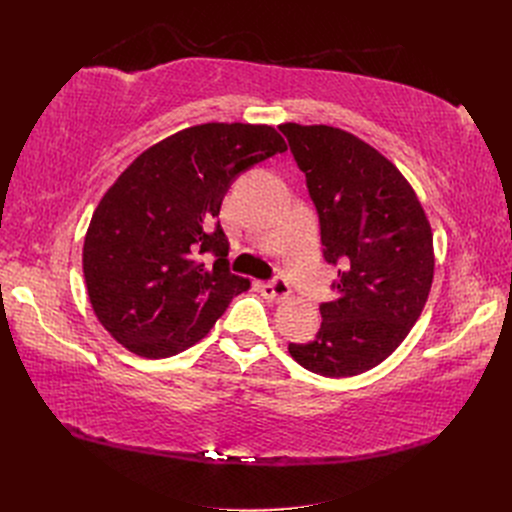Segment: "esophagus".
<instances>
[{
    "instance_id": "esophagus-1",
    "label": "esophagus",
    "mask_w": 512,
    "mask_h": 512,
    "mask_svg": "<svg viewBox=\"0 0 512 512\" xmlns=\"http://www.w3.org/2000/svg\"><path fill=\"white\" fill-rule=\"evenodd\" d=\"M288 292H290V288H288V284L282 278H274L272 282H263L261 284V294H263L265 299H270V301H280V299L288 297Z\"/></svg>"
}]
</instances>
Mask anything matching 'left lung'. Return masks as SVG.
<instances>
[{"label":"left lung","instance_id":"1","mask_svg":"<svg viewBox=\"0 0 512 512\" xmlns=\"http://www.w3.org/2000/svg\"><path fill=\"white\" fill-rule=\"evenodd\" d=\"M317 209L324 259L340 265L336 299L292 359L326 378H351L390 357L419 319L434 280L425 211L392 161L332 126L280 124Z\"/></svg>","mask_w":512,"mask_h":512}]
</instances>
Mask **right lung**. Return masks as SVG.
I'll list each match as a JSON object with an SVG mask.
<instances>
[{
	"instance_id": "right-lung-1",
	"label": "right lung",
	"mask_w": 512,
	"mask_h": 512,
	"mask_svg": "<svg viewBox=\"0 0 512 512\" xmlns=\"http://www.w3.org/2000/svg\"><path fill=\"white\" fill-rule=\"evenodd\" d=\"M286 143L265 124L209 122L143 151L99 201L83 272L101 326L134 355L199 342L251 282L230 272L220 207L232 182ZM211 252L207 268L200 257Z\"/></svg>"
}]
</instances>
